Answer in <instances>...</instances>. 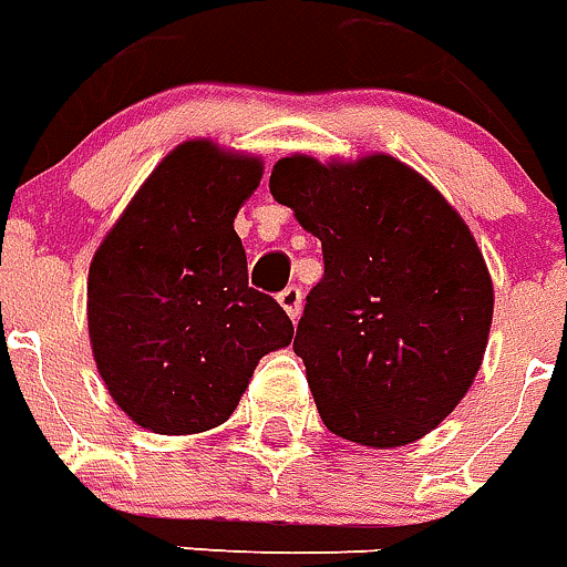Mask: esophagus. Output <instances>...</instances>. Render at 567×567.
Returning a JSON list of instances; mask_svg holds the SVG:
<instances>
[{
	"mask_svg": "<svg viewBox=\"0 0 567 567\" xmlns=\"http://www.w3.org/2000/svg\"><path fill=\"white\" fill-rule=\"evenodd\" d=\"M278 305L284 307V310H287L289 319L296 321L298 316H301V305H305V292H301V289H298V287H287L278 296Z\"/></svg>",
	"mask_w": 567,
	"mask_h": 567,
	"instance_id": "esophagus-1",
	"label": "esophagus"
}]
</instances>
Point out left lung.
Masks as SVG:
<instances>
[{"label":"left lung","instance_id":"obj_1","mask_svg":"<svg viewBox=\"0 0 567 567\" xmlns=\"http://www.w3.org/2000/svg\"><path fill=\"white\" fill-rule=\"evenodd\" d=\"M269 189L321 239L324 278L292 348L324 427L380 451L419 442L486 354L495 287L477 239L424 175L383 152L280 157Z\"/></svg>","mask_w":567,"mask_h":567}]
</instances>
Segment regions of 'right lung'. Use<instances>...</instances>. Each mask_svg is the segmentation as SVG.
I'll return each instance as SVG.
<instances>
[{"instance_id": "right-lung-1", "label": "right lung", "mask_w": 567, "mask_h": 567, "mask_svg": "<svg viewBox=\"0 0 567 567\" xmlns=\"http://www.w3.org/2000/svg\"><path fill=\"white\" fill-rule=\"evenodd\" d=\"M260 178L257 155L187 140L157 163L93 255V360L113 404L143 430L219 427L260 357L292 342L284 307L248 287L234 230Z\"/></svg>"}]
</instances>
